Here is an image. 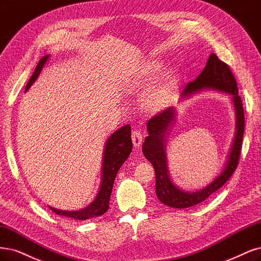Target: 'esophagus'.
Instances as JSON below:
<instances>
[{
  "mask_svg": "<svg viewBox=\"0 0 261 261\" xmlns=\"http://www.w3.org/2000/svg\"><path fill=\"white\" fill-rule=\"evenodd\" d=\"M132 140H133V145L134 147H140L141 142H142V134L140 130L135 129L132 133Z\"/></svg>",
  "mask_w": 261,
  "mask_h": 261,
  "instance_id": "obj_1",
  "label": "esophagus"
}]
</instances>
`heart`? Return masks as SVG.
<instances>
[{"instance_id": "heart-1", "label": "heart", "mask_w": 261, "mask_h": 261, "mask_svg": "<svg viewBox=\"0 0 261 261\" xmlns=\"http://www.w3.org/2000/svg\"><path fill=\"white\" fill-rule=\"evenodd\" d=\"M160 71L159 65H150L143 71V73L135 80V86L145 85L148 81L153 80ZM177 84V79L174 73L167 74L160 83L151 87L142 97V105L148 111H160L165 108L172 98Z\"/></svg>"}]
</instances>
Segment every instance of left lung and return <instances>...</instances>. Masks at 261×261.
Returning a JSON list of instances; mask_svg holds the SVG:
<instances>
[{"label": "left lung", "mask_w": 261, "mask_h": 261, "mask_svg": "<svg viewBox=\"0 0 261 261\" xmlns=\"http://www.w3.org/2000/svg\"><path fill=\"white\" fill-rule=\"evenodd\" d=\"M203 91H217L227 93L236 113V132L229 149L226 163L221 172L213 180L200 190L188 191L176 186L169 176L166 155V137L176 120L177 110L174 107L150 119L147 123L148 137L142 143V152L151 162L155 170V193L164 205L174 208H187L203 202L217 191L234 172L242 148L244 134V111L241 97L238 95V85L227 64L221 61L215 54H211L204 70L193 82L189 83L181 94L182 99Z\"/></svg>", "instance_id": "1"}]
</instances>
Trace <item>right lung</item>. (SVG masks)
Wrapping results in <instances>:
<instances>
[{"label": "right lung", "instance_id": "1", "mask_svg": "<svg viewBox=\"0 0 261 261\" xmlns=\"http://www.w3.org/2000/svg\"><path fill=\"white\" fill-rule=\"evenodd\" d=\"M49 59V55H45L35 68L33 74L31 75L29 82L25 85V92L33 85L37 81L44 66ZM130 126L124 125L123 127L116 129L112 133L109 138L107 139L105 149H103V156H102V164H101V181L99 186L95 199L89 203L86 207L80 211H61L54 208L51 206H48L50 211L56 213L60 216L72 218L75 220H86L89 218L98 217L103 215L108 208H109V201L113 188V182L116 174H118L120 167L123 165L125 161L129 156L133 142L130 137Z\"/></svg>", "mask_w": 261, "mask_h": 261}]
</instances>
